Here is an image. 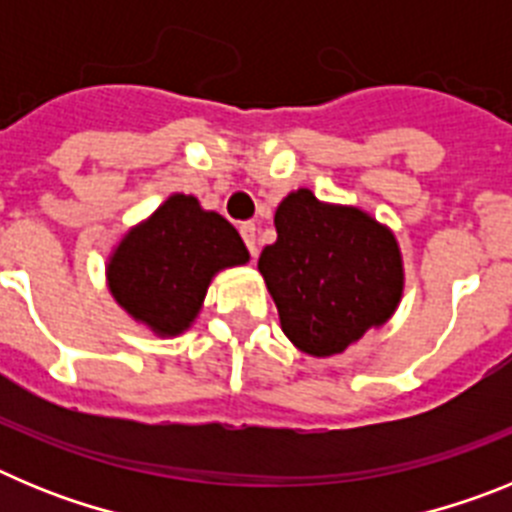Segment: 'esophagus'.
Masks as SVG:
<instances>
[{"label":"esophagus","instance_id":"1","mask_svg":"<svg viewBox=\"0 0 512 512\" xmlns=\"http://www.w3.org/2000/svg\"><path fill=\"white\" fill-rule=\"evenodd\" d=\"M238 230H241V238L248 246V251H251V256H259V235H256V225L241 223V228Z\"/></svg>","mask_w":512,"mask_h":512}]
</instances>
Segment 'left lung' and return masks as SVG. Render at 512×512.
<instances>
[{
  "mask_svg": "<svg viewBox=\"0 0 512 512\" xmlns=\"http://www.w3.org/2000/svg\"><path fill=\"white\" fill-rule=\"evenodd\" d=\"M277 243L259 269L287 338L312 356H333L387 323L402 295L395 235L356 207L323 205L297 189L277 207Z\"/></svg>",
  "mask_w": 512,
  "mask_h": 512,
  "instance_id": "8db88e82",
  "label": "left lung"
}]
</instances>
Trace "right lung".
<instances>
[{
    "label": "right lung",
    "mask_w": 512,
    "mask_h": 512,
    "mask_svg": "<svg viewBox=\"0 0 512 512\" xmlns=\"http://www.w3.org/2000/svg\"><path fill=\"white\" fill-rule=\"evenodd\" d=\"M241 235L217 212L174 194L130 230L107 266L115 300L158 336H176L200 312L215 271L246 264Z\"/></svg>",
    "instance_id": "right-lung-1"
}]
</instances>
